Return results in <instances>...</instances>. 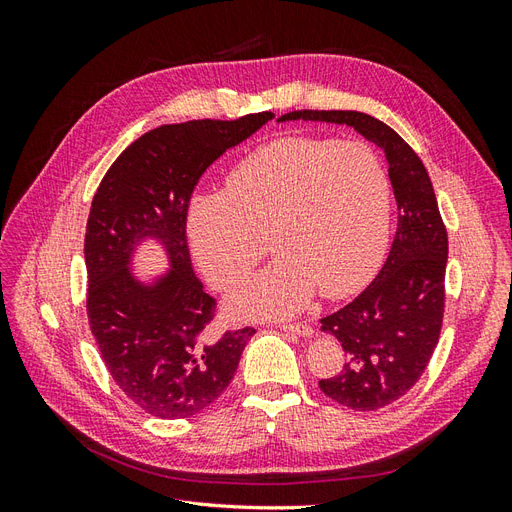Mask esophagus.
<instances>
[{"mask_svg": "<svg viewBox=\"0 0 512 512\" xmlns=\"http://www.w3.org/2000/svg\"><path fill=\"white\" fill-rule=\"evenodd\" d=\"M277 327H280L282 331L297 333V335H301V337H312V335H314V329L309 327L307 322H294V324H288V322H284V324H277Z\"/></svg>", "mask_w": 512, "mask_h": 512, "instance_id": "esophagus-1", "label": "esophagus"}]
</instances>
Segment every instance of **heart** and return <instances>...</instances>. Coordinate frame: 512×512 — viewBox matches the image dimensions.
Listing matches in <instances>:
<instances>
[{
	"instance_id": "b5f03b06",
	"label": "heart",
	"mask_w": 512,
	"mask_h": 512,
	"mask_svg": "<svg viewBox=\"0 0 512 512\" xmlns=\"http://www.w3.org/2000/svg\"><path fill=\"white\" fill-rule=\"evenodd\" d=\"M391 181L361 141L280 138L250 153L226 192L196 194L185 232L198 269L230 288L267 254L271 267L230 294L235 318L299 312L314 292L342 299L376 273L389 241Z\"/></svg>"
}]
</instances>
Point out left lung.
Here are the masks:
<instances>
[{"label": "left lung", "instance_id": "left-lung-1", "mask_svg": "<svg viewBox=\"0 0 512 512\" xmlns=\"http://www.w3.org/2000/svg\"><path fill=\"white\" fill-rule=\"evenodd\" d=\"M277 121L348 126L384 151L397 200V232L382 271L359 297L320 320L346 352L324 395L352 410H378L406 395L431 359L444 314L446 228L427 170L412 147L376 117L356 111H294Z\"/></svg>", "mask_w": 512, "mask_h": 512}]
</instances>
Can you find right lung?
Here are the masks:
<instances>
[{"mask_svg": "<svg viewBox=\"0 0 512 512\" xmlns=\"http://www.w3.org/2000/svg\"><path fill=\"white\" fill-rule=\"evenodd\" d=\"M273 117L256 113L151 130L113 162L91 200L89 327L119 389L153 416L185 418L213 404L256 333L207 329L215 301L194 273L185 218L200 175ZM149 242L161 247L165 269L136 274L137 254Z\"/></svg>", "mask_w": 512, "mask_h": 512, "instance_id": "right-lung-1", "label": "right lung"}]
</instances>
